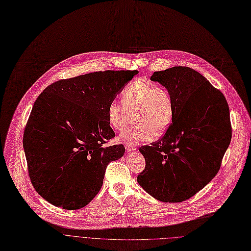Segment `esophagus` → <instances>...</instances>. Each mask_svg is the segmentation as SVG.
<instances>
[{"label":"esophagus","instance_id":"esophagus-1","mask_svg":"<svg viewBox=\"0 0 251 251\" xmlns=\"http://www.w3.org/2000/svg\"><path fill=\"white\" fill-rule=\"evenodd\" d=\"M125 149H126V151H129V152L136 151V147L133 146V145H130V144H126V145H125Z\"/></svg>","mask_w":251,"mask_h":251}]
</instances>
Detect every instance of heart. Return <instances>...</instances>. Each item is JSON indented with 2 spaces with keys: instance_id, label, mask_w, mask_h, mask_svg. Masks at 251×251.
I'll list each match as a JSON object with an SVG mask.
<instances>
[{
  "instance_id": "b5f03b06",
  "label": "heart",
  "mask_w": 251,
  "mask_h": 251,
  "mask_svg": "<svg viewBox=\"0 0 251 251\" xmlns=\"http://www.w3.org/2000/svg\"><path fill=\"white\" fill-rule=\"evenodd\" d=\"M134 115L135 126L123 131L118 140L138 145L160 136L171 126L175 101L170 90L154 83L135 80L123 90L122 101L112 100L107 105V119L116 130H123Z\"/></svg>"
}]
</instances>
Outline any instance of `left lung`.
Returning <instances> with one entry per match:
<instances>
[{
	"label": "left lung",
	"instance_id": "left-lung-1",
	"mask_svg": "<svg viewBox=\"0 0 251 251\" xmlns=\"http://www.w3.org/2000/svg\"><path fill=\"white\" fill-rule=\"evenodd\" d=\"M151 79L172 93L175 116L158 141L139 149L146 166L137 181L156 200L182 202L204 188L221 168L231 139L228 105L191 68L154 72Z\"/></svg>",
	"mask_w": 251,
	"mask_h": 251
}]
</instances>
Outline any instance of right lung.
Returning <instances> with one entry per match:
<instances>
[{"mask_svg":"<svg viewBox=\"0 0 251 251\" xmlns=\"http://www.w3.org/2000/svg\"><path fill=\"white\" fill-rule=\"evenodd\" d=\"M139 72H95L60 79L35 100L24 132L27 172L36 192L65 210L87 206L100 192L109 162L125 151L104 147L115 133L107 105Z\"/></svg>","mask_w":251,"mask_h":251,"instance_id":"add662e5","label":"right lung"}]
</instances>
